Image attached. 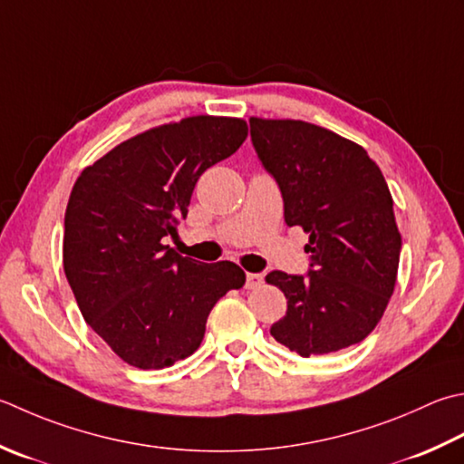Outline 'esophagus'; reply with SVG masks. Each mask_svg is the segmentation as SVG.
Returning a JSON list of instances; mask_svg holds the SVG:
<instances>
[{
  "label": "esophagus",
  "mask_w": 464,
  "mask_h": 464,
  "mask_svg": "<svg viewBox=\"0 0 464 464\" xmlns=\"http://www.w3.org/2000/svg\"><path fill=\"white\" fill-rule=\"evenodd\" d=\"M263 284V276L261 274H247L245 277V287L247 289H257Z\"/></svg>",
  "instance_id": "1"
}]
</instances>
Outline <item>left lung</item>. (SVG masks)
I'll return each instance as SVG.
<instances>
[{
	"label": "left lung",
	"instance_id": "1",
	"mask_svg": "<svg viewBox=\"0 0 464 464\" xmlns=\"http://www.w3.org/2000/svg\"><path fill=\"white\" fill-rule=\"evenodd\" d=\"M249 124L281 188L285 223L310 235V274L266 277L287 297L271 335L304 358L360 343L394 294L402 247L382 170L360 144L322 126L259 116Z\"/></svg>",
	"mask_w": 464,
	"mask_h": 464
}]
</instances>
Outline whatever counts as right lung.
<instances>
[{
    "instance_id": "right-lung-1",
    "label": "right lung",
    "mask_w": 464,
    "mask_h": 464,
    "mask_svg": "<svg viewBox=\"0 0 464 464\" xmlns=\"http://www.w3.org/2000/svg\"><path fill=\"white\" fill-rule=\"evenodd\" d=\"M233 116H187L124 140L80 172L63 217V274L86 324L118 358L169 368L201 346L219 299L245 285L233 261L201 263L162 243L203 172L247 139Z\"/></svg>"
}]
</instances>
